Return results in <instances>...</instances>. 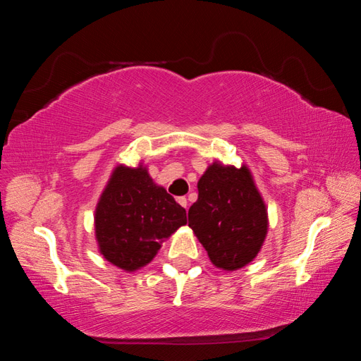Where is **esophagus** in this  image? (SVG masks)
I'll return each mask as SVG.
<instances>
[{
	"mask_svg": "<svg viewBox=\"0 0 361 361\" xmlns=\"http://www.w3.org/2000/svg\"><path fill=\"white\" fill-rule=\"evenodd\" d=\"M176 200H178V204H180L181 207H185V209H188V199H186V197H178Z\"/></svg>",
	"mask_w": 361,
	"mask_h": 361,
	"instance_id": "esophagus-1",
	"label": "esophagus"
}]
</instances>
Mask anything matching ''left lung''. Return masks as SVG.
Returning <instances> with one entry per match:
<instances>
[{"instance_id":"8db88e82","label":"left lung","mask_w":361,"mask_h":361,"mask_svg":"<svg viewBox=\"0 0 361 361\" xmlns=\"http://www.w3.org/2000/svg\"><path fill=\"white\" fill-rule=\"evenodd\" d=\"M199 197L188 212L189 228L212 264L237 271L261 252L269 229L267 207L250 169L212 162L197 181Z\"/></svg>"}]
</instances>
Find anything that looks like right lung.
Returning <instances> with one entry per match:
<instances>
[{"mask_svg":"<svg viewBox=\"0 0 361 361\" xmlns=\"http://www.w3.org/2000/svg\"><path fill=\"white\" fill-rule=\"evenodd\" d=\"M186 224V210L140 162L113 169L94 213L100 255L126 272L149 264L162 242Z\"/></svg>","mask_w":361,"mask_h":361,"instance_id":"obj_1","label":"right lung"}]
</instances>
